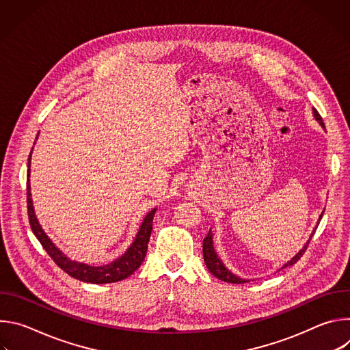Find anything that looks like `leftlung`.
Listing matches in <instances>:
<instances>
[{
  "label": "left lung",
  "mask_w": 350,
  "mask_h": 350,
  "mask_svg": "<svg viewBox=\"0 0 350 350\" xmlns=\"http://www.w3.org/2000/svg\"><path fill=\"white\" fill-rule=\"evenodd\" d=\"M313 115H314V119L320 123V126L325 129V126H324V123H323L321 116L319 115V112H317L314 108H313ZM323 213H324V211L321 212V215H320V217H319V221L321 220ZM319 221H317V224H316V227H314L313 232L310 234V237H309L308 242L304 245V247H302L301 251H299V252H297V254H296L291 260H288L285 265H282V267H281V269H285V267H289V266L295 265L299 259L302 258V255L306 252L308 245H309V242H310V239H312L313 234L316 232V228H317V226H319ZM202 251H204V260H205V263H206L208 270H209L215 277H217L219 280L226 281V282H231V284H243V282H247V281H249V280H246V278H241V277H238L237 274L231 273V271L226 267V265L221 262V259L217 256V252L215 251V245H213V234H212V231H211V230H209V232H208L206 238L204 239Z\"/></svg>",
  "instance_id": "left-lung-1"
}]
</instances>
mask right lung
<instances>
[{
    "mask_svg": "<svg viewBox=\"0 0 350 350\" xmlns=\"http://www.w3.org/2000/svg\"><path fill=\"white\" fill-rule=\"evenodd\" d=\"M38 137V134H37ZM37 139V138H36ZM33 151V149H31ZM31 161V152L29 155V170H27V213H29V221L30 227L45 249V252L51 256V259L70 277L90 282V284H109V282H118L129 275H131L144 262L146 251H148V242L149 238H151L152 232V220L157 212V208H154L151 212H149L145 217L144 221L130 245L127 251L118 258L116 260L104 265V266H90L85 263H80L76 260L69 259L61 249L53 242V239L49 238L45 231L42 230L41 224L38 223V219L36 216L34 208H33V199H31V192H30V162Z\"/></svg>",
    "mask_w": 350,
    "mask_h": 350,
    "instance_id": "obj_1",
    "label": "right lung"
}]
</instances>
